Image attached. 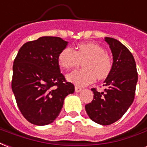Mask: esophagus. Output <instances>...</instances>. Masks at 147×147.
Segmentation results:
<instances>
[{
    "instance_id": "34e87169",
    "label": "esophagus",
    "mask_w": 147,
    "mask_h": 147,
    "mask_svg": "<svg viewBox=\"0 0 147 147\" xmlns=\"http://www.w3.org/2000/svg\"><path fill=\"white\" fill-rule=\"evenodd\" d=\"M81 90H82V88H81V87L75 86V92H81Z\"/></svg>"
}]
</instances>
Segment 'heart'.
<instances>
[{"label": "heart", "instance_id": "1", "mask_svg": "<svg viewBox=\"0 0 147 147\" xmlns=\"http://www.w3.org/2000/svg\"><path fill=\"white\" fill-rule=\"evenodd\" d=\"M84 69L76 70L67 75V80L79 86L92 83L96 77L99 80L107 78L113 68V60L104 48L96 43H81L76 50L65 48L58 56L61 68L69 70L80 65Z\"/></svg>", "mask_w": 147, "mask_h": 147}]
</instances>
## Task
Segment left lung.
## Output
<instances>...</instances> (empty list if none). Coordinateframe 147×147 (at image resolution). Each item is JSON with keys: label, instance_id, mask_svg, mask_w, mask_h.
<instances>
[{"label": "left lung", "instance_id": "left-lung-1", "mask_svg": "<svg viewBox=\"0 0 147 147\" xmlns=\"http://www.w3.org/2000/svg\"><path fill=\"white\" fill-rule=\"evenodd\" d=\"M113 55V68L103 82L105 92L92 88L94 98L85 105L91 120L102 125L118 121L132 104L138 81L136 64L131 51L117 40L105 37Z\"/></svg>", "mask_w": 147, "mask_h": 147}]
</instances>
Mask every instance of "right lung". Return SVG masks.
<instances>
[{
  "label": "right lung",
  "mask_w": 147,
  "mask_h": 147,
  "mask_svg": "<svg viewBox=\"0 0 147 147\" xmlns=\"http://www.w3.org/2000/svg\"><path fill=\"white\" fill-rule=\"evenodd\" d=\"M67 44L60 37H41L25 43L14 60L11 88L20 112L31 124L52 123L66 96L74 92L58 63Z\"/></svg>",
  "instance_id": "1"
}]
</instances>
